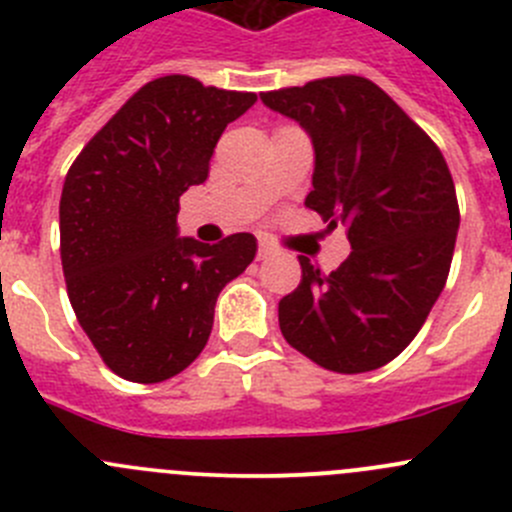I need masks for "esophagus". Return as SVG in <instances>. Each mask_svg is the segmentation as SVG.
Wrapping results in <instances>:
<instances>
[{
    "mask_svg": "<svg viewBox=\"0 0 512 512\" xmlns=\"http://www.w3.org/2000/svg\"><path fill=\"white\" fill-rule=\"evenodd\" d=\"M275 255V250H272L270 245H260L257 247V260H267V257Z\"/></svg>",
    "mask_w": 512,
    "mask_h": 512,
    "instance_id": "34e87169",
    "label": "esophagus"
}]
</instances>
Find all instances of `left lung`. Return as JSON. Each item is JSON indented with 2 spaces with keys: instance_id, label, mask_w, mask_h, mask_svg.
Returning <instances> with one entry per match:
<instances>
[{
  "instance_id": "8db88e82",
  "label": "left lung",
  "mask_w": 512,
  "mask_h": 512,
  "mask_svg": "<svg viewBox=\"0 0 512 512\" xmlns=\"http://www.w3.org/2000/svg\"><path fill=\"white\" fill-rule=\"evenodd\" d=\"M260 98L309 133L314 190L304 205L352 242L329 275L299 257L302 282L280 299L282 337L337 374L379 369L409 347L448 280L461 213L446 158L364 76Z\"/></svg>"
}]
</instances>
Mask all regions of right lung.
<instances>
[{
	"label": "right lung",
	"instance_id": "add662e5",
	"mask_svg": "<svg viewBox=\"0 0 512 512\" xmlns=\"http://www.w3.org/2000/svg\"><path fill=\"white\" fill-rule=\"evenodd\" d=\"M257 101L193 76L148 81L91 138L59 203L61 267L76 319L103 364L158 384L208 344L218 294L255 260L257 240L178 237V200L205 183L215 146Z\"/></svg>",
	"mask_w": 512,
	"mask_h": 512
}]
</instances>
